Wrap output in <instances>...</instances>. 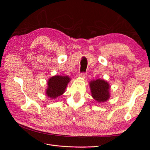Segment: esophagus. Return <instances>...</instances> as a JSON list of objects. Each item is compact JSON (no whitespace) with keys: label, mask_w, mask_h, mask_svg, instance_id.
Here are the masks:
<instances>
[{"label":"esophagus","mask_w":150,"mask_h":150,"mask_svg":"<svg viewBox=\"0 0 150 150\" xmlns=\"http://www.w3.org/2000/svg\"><path fill=\"white\" fill-rule=\"evenodd\" d=\"M79 77H80V78H82L84 79L86 77V74L84 73V72H83V73H81V74H79Z\"/></svg>","instance_id":"obj_1"}]
</instances>
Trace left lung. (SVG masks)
<instances>
[{
	"label": "left lung",
	"instance_id": "8db88e82",
	"mask_svg": "<svg viewBox=\"0 0 150 150\" xmlns=\"http://www.w3.org/2000/svg\"><path fill=\"white\" fill-rule=\"evenodd\" d=\"M92 97L98 103H103L108 101L110 97V86L107 81L98 79L90 81Z\"/></svg>",
	"mask_w": 150,
	"mask_h": 150
}]
</instances>
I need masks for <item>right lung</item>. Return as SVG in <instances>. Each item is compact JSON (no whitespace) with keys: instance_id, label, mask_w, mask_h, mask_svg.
Masks as SVG:
<instances>
[{"instance_id":"obj_1","label":"right lung","mask_w":150,"mask_h":150,"mask_svg":"<svg viewBox=\"0 0 150 150\" xmlns=\"http://www.w3.org/2000/svg\"><path fill=\"white\" fill-rule=\"evenodd\" d=\"M71 79L66 76H54L47 81L46 95L52 99H55L65 92L67 84Z\"/></svg>"}]
</instances>
